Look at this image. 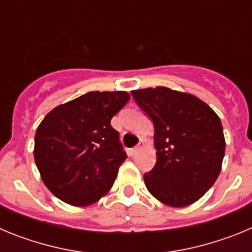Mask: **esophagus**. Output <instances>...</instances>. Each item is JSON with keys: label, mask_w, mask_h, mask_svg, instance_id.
<instances>
[{"label": "esophagus", "mask_w": 252, "mask_h": 252, "mask_svg": "<svg viewBox=\"0 0 252 252\" xmlns=\"http://www.w3.org/2000/svg\"><path fill=\"white\" fill-rule=\"evenodd\" d=\"M142 146H144V142L140 141V142H139V145L135 146V148H133V149H131V155H132V157H133V155H135V154L139 153V151L141 150V149H142Z\"/></svg>", "instance_id": "1"}]
</instances>
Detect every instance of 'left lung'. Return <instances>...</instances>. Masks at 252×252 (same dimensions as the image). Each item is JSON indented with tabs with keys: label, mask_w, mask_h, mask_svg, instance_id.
<instances>
[{
	"label": "left lung",
	"mask_w": 252,
	"mask_h": 252,
	"mask_svg": "<svg viewBox=\"0 0 252 252\" xmlns=\"http://www.w3.org/2000/svg\"><path fill=\"white\" fill-rule=\"evenodd\" d=\"M131 94L155 128L157 164L144 175L146 188L168 206L194 203L221 171L226 148L221 120L194 95L165 87Z\"/></svg>",
	"instance_id": "left-lung-1"
}]
</instances>
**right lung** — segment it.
Masks as SVG:
<instances>
[{
    "label": "right lung",
    "mask_w": 252,
    "mask_h": 252,
    "mask_svg": "<svg viewBox=\"0 0 252 252\" xmlns=\"http://www.w3.org/2000/svg\"><path fill=\"white\" fill-rule=\"evenodd\" d=\"M130 99L127 92H88L55 107L35 133L34 158L55 197L88 206L113 186L127 158L111 119Z\"/></svg>",
    "instance_id": "right-lung-1"
}]
</instances>
